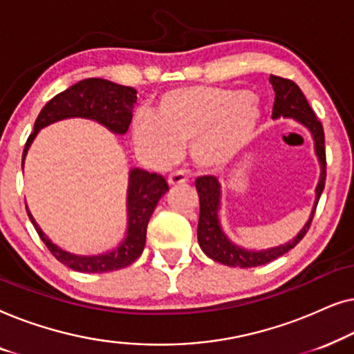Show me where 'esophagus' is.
Returning a JSON list of instances; mask_svg holds the SVG:
<instances>
[{
  "label": "esophagus",
  "mask_w": 354,
  "mask_h": 354,
  "mask_svg": "<svg viewBox=\"0 0 354 354\" xmlns=\"http://www.w3.org/2000/svg\"><path fill=\"white\" fill-rule=\"evenodd\" d=\"M188 180V177H187V174L185 172H182V171H176V172H172V174H169V177H167V182H169V185H182V183H185Z\"/></svg>",
  "instance_id": "34e87169"
}]
</instances>
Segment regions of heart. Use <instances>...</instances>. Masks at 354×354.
Listing matches in <instances>:
<instances>
[{
	"label": "heart",
	"mask_w": 354,
	"mask_h": 354,
	"mask_svg": "<svg viewBox=\"0 0 354 354\" xmlns=\"http://www.w3.org/2000/svg\"><path fill=\"white\" fill-rule=\"evenodd\" d=\"M259 119L258 100L243 90L185 86L164 93L154 115L140 113L133 120V138L158 161H169L178 145L190 143L198 166L219 169L246 147Z\"/></svg>",
	"instance_id": "1"
}]
</instances>
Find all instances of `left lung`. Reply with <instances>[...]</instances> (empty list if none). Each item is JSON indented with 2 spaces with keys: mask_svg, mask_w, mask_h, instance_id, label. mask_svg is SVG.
<instances>
[{
  "mask_svg": "<svg viewBox=\"0 0 354 354\" xmlns=\"http://www.w3.org/2000/svg\"><path fill=\"white\" fill-rule=\"evenodd\" d=\"M275 91V101L272 109V118H292L303 124L313 135L314 149L321 164V178L316 187V201L311 212V217L299 230V234L288 243L274 246V248L263 251L245 250L241 246L232 243L224 232H222L219 222V207H221V183L216 177L205 176L196 178V190L200 195V219H198V243L206 256L217 263L230 266V268H256V266L268 264L270 261L277 259L295 248L299 240L306 235L311 225L314 212H316L319 198L326 185V138H324V129L321 120L316 118L314 111L309 106L308 100L304 98L303 91L295 82L283 79V77L270 75L269 79Z\"/></svg>",
  "mask_w": 354,
  "mask_h": 354,
  "instance_id": "1",
  "label": "left lung"
}]
</instances>
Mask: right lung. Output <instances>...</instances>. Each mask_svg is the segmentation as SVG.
Listing matches in <instances>:
<instances>
[{"mask_svg": "<svg viewBox=\"0 0 354 354\" xmlns=\"http://www.w3.org/2000/svg\"><path fill=\"white\" fill-rule=\"evenodd\" d=\"M135 103H137V90L132 86L118 85L104 79L80 80L79 84L69 86L43 106L35 120L33 132L27 138L22 164L33 138L37 137L40 129L46 125L69 118H85L96 120L114 133H125L132 122ZM167 190L169 185L162 176L156 172L149 174L138 167L132 169L129 174L127 190V235L122 243L115 246L113 251L98 256H79L61 250L43 234L40 225L37 224L28 209L27 214L43 243L59 263L77 272H111V270L127 268L143 253L149 217H151L158 201Z\"/></svg>", "mask_w": 354, "mask_h": 354, "instance_id": "add662e5", "label": "right lung"}]
</instances>
